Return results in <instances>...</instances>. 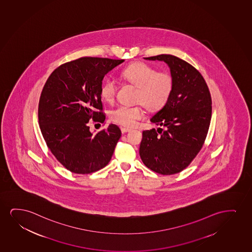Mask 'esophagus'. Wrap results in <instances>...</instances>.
I'll return each mask as SVG.
<instances>
[{
	"instance_id": "obj_1",
	"label": "esophagus",
	"mask_w": 252,
	"mask_h": 252,
	"mask_svg": "<svg viewBox=\"0 0 252 252\" xmlns=\"http://www.w3.org/2000/svg\"><path fill=\"white\" fill-rule=\"evenodd\" d=\"M129 131H131V129H129V128H121V132L124 134V133H126V132H129Z\"/></svg>"
}]
</instances>
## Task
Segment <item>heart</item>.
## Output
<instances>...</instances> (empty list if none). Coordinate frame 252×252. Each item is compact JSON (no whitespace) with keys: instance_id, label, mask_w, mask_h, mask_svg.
<instances>
[{"instance_id":"1","label":"heart","mask_w":252,"mask_h":252,"mask_svg":"<svg viewBox=\"0 0 252 252\" xmlns=\"http://www.w3.org/2000/svg\"><path fill=\"white\" fill-rule=\"evenodd\" d=\"M122 75L138 88L137 101L150 110L162 108L170 98L173 92V79L170 73L157 72L146 63H137L125 69ZM118 83L114 77L105 79L101 86V95L104 101H114L117 92ZM144 117V109L139 106L121 105L112 110L110 118L117 124L131 127L138 120Z\"/></svg>"}]
</instances>
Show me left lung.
<instances>
[{"mask_svg": "<svg viewBox=\"0 0 252 252\" xmlns=\"http://www.w3.org/2000/svg\"><path fill=\"white\" fill-rule=\"evenodd\" d=\"M144 59L167 63L173 89L167 103L151 119L163 128L143 131L139 155L156 173H180L196 157L206 138L212 115L210 92L201 73L183 60L171 55Z\"/></svg>", "mask_w": 252, "mask_h": 252, "instance_id": "1", "label": "left lung"}]
</instances>
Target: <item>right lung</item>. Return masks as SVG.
Wrapping results in <instances>:
<instances>
[{"instance_id": "obj_1", "label": "right lung", "mask_w": 252, "mask_h": 252, "mask_svg": "<svg viewBox=\"0 0 252 252\" xmlns=\"http://www.w3.org/2000/svg\"><path fill=\"white\" fill-rule=\"evenodd\" d=\"M124 62L82 57L60 65L43 86L38 104L40 130L53 155L72 173H93L111 160L121 129L111 124L93 134L88 122H104L102 79Z\"/></svg>"}]
</instances>
